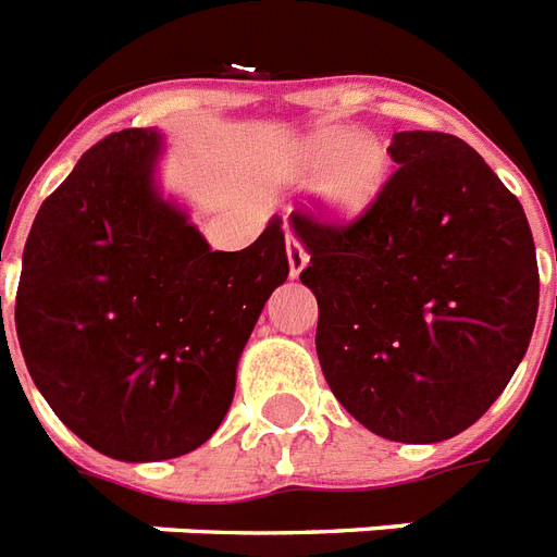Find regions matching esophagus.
<instances>
[{"label":"esophagus","instance_id":"1","mask_svg":"<svg viewBox=\"0 0 557 557\" xmlns=\"http://www.w3.org/2000/svg\"><path fill=\"white\" fill-rule=\"evenodd\" d=\"M286 253H288V271H292V277H297V274L304 271V265L309 262V253L295 231L286 233Z\"/></svg>","mask_w":557,"mask_h":557}]
</instances>
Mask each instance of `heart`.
I'll list each match as a JSON object with an SVG mask.
<instances>
[{"mask_svg": "<svg viewBox=\"0 0 557 557\" xmlns=\"http://www.w3.org/2000/svg\"><path fill=\"white\" fill-rule=\"evenodd\" d=\"M330 165L324 175L326 201L338 210L356 212L373 201L385 181V151L373 139L356 137L345 127H324L315 137H309L292 157L295 175H318Z\"/></svg>", "mask_w": 557, "mask_h": 557, "instance_id": "1", "label": "heart"}]
</instances>
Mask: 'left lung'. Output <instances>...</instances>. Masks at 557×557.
Masks as SVG:
<instances>
[{
	"label": "left lung",
	"instance_id": "1",
	"mask_svg": "<svg viewBox=\"0 0 557 557\" xmlns=\"http://www.w3.org/2000/svg\"><path fill=\"white\" fill-rule=\"evenodd\" d=\"M397 169L354 222L292 212L309 250L324 380L362 426L435 444L473 426L532 342L537 257L525 212L465 139L400 131Z\"/></svg>",
	"mask_w": 557,
	"mask_h": 557
}]
</instances>
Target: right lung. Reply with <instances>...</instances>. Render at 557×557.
Masks as SVG:
<instances>
[{"instance_id":"1","label":"right lung","mask_w":557,"mask_h":557,"mask_svg":"<svg viewBox=\"0 0 557 557\" xmlns=\"http://www.w3.org/2000/svg\"><path fill=\"white\" fill-rule=\"evenodd\" d=\"M157 154L154 131L127 127L81 157L34 219L16 286L34 385L119 461L177 458L219 430L242 347L288 277L280 222L210 250L154 193Z\"/></svg>"}]
</instances>
